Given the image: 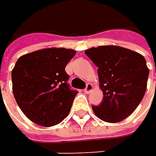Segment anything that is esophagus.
<instances>
[{"instance_id":"1","label":"esophagus","mask_w":156,"mask_h":156,"mask_svg":"<svg viewBox=\"0 0 156 156\" xmlns=\"http://www.w3.org/2000/svg\"><path fill=\"white\" fill-rule=\"evenodd\" d=\"M93 89H94V86H93V84L92 83H87L86 84V87H85V89L83 90L86 94H90L92 91H93Z\"/></svg>"}]
</instances>
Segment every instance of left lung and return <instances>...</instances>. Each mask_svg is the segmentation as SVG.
Wrapping results in <instances>:
<instances>
[{"label":"left lung","instance_id":"left-lung-1","mask_svg":"<svg viewBox=\"0 0 156 156\" xmlns=\"http://www.w3.org/2000/svg\"><path fill=\"white\" fill-rule=\"evenodd\" d=\"M97 66L103 101L92 106L100 119L117 123L128 118L141 103L147 87L149 69L144 57L119 46H100L85 50Z\"/></svg>","mask_w":156,"mask_h":156}]
</instances>
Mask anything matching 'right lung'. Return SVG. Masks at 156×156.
Here are the masks:
<instances>
[{
  "instance_id": "obj_1",
  "label": "right lung",
  "mask_w": 156,
  "mask_h": 156,
  "mask_svg": "<svg viewBox=\"0 0 156 156\" xmlns=\"http://www.w3.org/2000/svg\"><path fill=\"white\" fill-rule=\"evenodd\" d=\"M76 51L48 48L21 56L12 71V93L23 113L34 123L51 127L70 113L77 91L67 83L65 67Z\"/></svg>"
}]
</instances>
